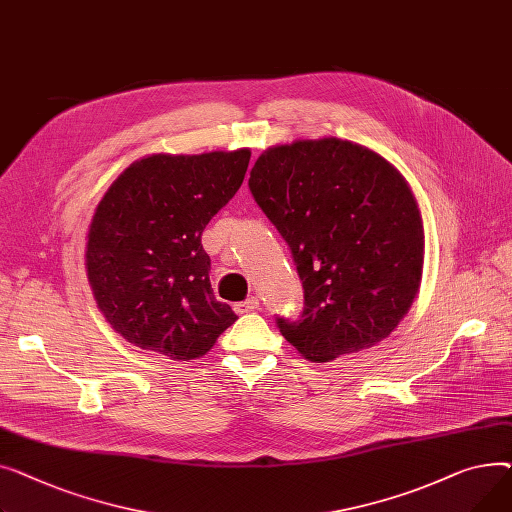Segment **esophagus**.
<instances>
[{
	"instance_id": "1",
	"label": "esophagus",
	"mask_w": 512,
	"mask_h": 512,
	"mask_svg": "<svg viewBox=\"0 0 512 512\" xmlns=\"http://www.w3.org/2000/svg\"><path fill=\"white\" fill-rule=\"evenodd\" d=\"M258 308H260L258 297H248L246 302L235 304V312H237V314H248V312H254V310H258Z\"/></svg>"
}]
</instances>
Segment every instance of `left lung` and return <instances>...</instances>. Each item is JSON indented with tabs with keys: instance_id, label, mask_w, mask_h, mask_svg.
Wrapping results in <instances>:
<instances>
[{
	"instance_id": "obj_1",
	"label": "left lung",
	"mask_w": 512,
	"mask_h": 512,
	"mask_svg": "<svg viewBox=\"0 0 512 512\" xmlns=\"http://www.w3.org/2000/svg\"><path fill=\"white\" fill-rule=\"evenodd\" d=\"M248 186L304 285L302 318H277L297 353L322 364L393 333L424 268L422 215L397 167L349 140H295L264 150Z\"/></svg>"
}]
</instances>
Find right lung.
Masks as SVG:
<instances>
[{
    "instance_id": "right-lung-1",
    "label": "right lung",
    "mask_w": 512,
    "mask_h": 512,
    "mask_svg": "<svg viewBox=\"0 0 512 512\" xmlns=\"http://www.w3.org/2000/svg\"><path fill=\"white\" fill-rule=\"evenodd\" d=\"M250 155H148L101 198L86 235V277L128 343L188 362L237 320L213 295L200 237L242 186Z\"/></svg>"
}]
</instances>
